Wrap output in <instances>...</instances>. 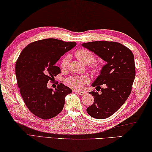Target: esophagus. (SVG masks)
Masks as SVG:
<instances>
[{
    "label": "esophagus",
    "instance_id": "esophagus-1",
    "mask_svg": "<svg viewBox=\"0 0 152 152\" xmlns=\"http://www.w3.org/2000/svg\"><path fill=\"white\" fill-rule=\"evenodd\" d=\"M75 92L77 93L80 96H84L86 94V92H84V91H74Z\"/></svg>",
    "mask_w": 152,
    "mask_h": 152
}]
</instances>
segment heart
Here are the masks:
<instances>
[{
    "label": "heart",
    "mask_w": 152,
    "mask_h": 152,
    "mask_svg": "<svg viewBox=\"0 0 152 152\" xmlns=\"http://www.w3.org/2000/svg\"><path fill=\"white\" fill-rule=\"evenodd\" d=\"M75 56L77 59L79 60L81 63L86 65H88L95 61V56L94 53L88 49L81 48L77 50L75 53ZM69 58L68 56H65L61 62V68L64 69L66 67L67 63H68ZM98 71V67L97 66H94L91 71L93 73H97ZM88 82V79L85 76H71L69 77L65 80V83L67 86L70 87L71 88L79 89L82 88L84 84L87 83Z\"/></svg>",
    "instance_id": "1"
}]
</instances>
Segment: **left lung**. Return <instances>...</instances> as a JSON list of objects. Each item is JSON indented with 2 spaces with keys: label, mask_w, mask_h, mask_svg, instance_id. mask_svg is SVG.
Masks as SVG:
<instances>
[{
  "label": "left lung",
  "mask_w": 152,
  "mask_h": 152,
  "mask_svg": "<svg viewBox=\"0 0 152 152\" xmlns=\"http://www.w3.org/2000/svg\"><path fill=\"white\" fill-rule=\"evenodd\" d=\"M81 45L106 62L91 84L92 87H99L96 90L100 89L102 93L89 92L94 96V102L87 108L92 117L106 118L116 113L130 95L135 77L133 54L126 46L114 42L96 41ZM103 84L105 88L99 87Z\"/></svg>",
  "instance_id": "left-lung-1"
}]
</instances>
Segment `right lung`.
<instances>
[{"label": "right lung", "instance_id": "1", "mask_svg": "<svg viewBox=\"0 0 152 152\" xmlns=\"http://www.w3.org/2000/svg\"><path fill=\"white\" fill-rule=\"evenodd\" d=\"M76 44L44 39L28 44L20 54L15 65L17 84L26 105L38 117L49 119L58 115L64 107L65 96L72 92L61 83L55 90L47 88V83L61 73V69L55 66L57 61Z\"/></svg>", "mask_w": 152, "mask_h": 152}]
</instances>
